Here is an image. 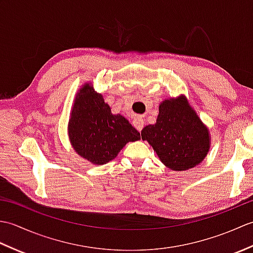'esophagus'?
I'll return each instance as SVG.
<instances>
[{"label":"esophagus","instance_id":"34e87169","mask_svg":"<svg viewBox=\"0 0 253 253\" xmlns=\"http://www.w3.org/2000/svg\"><path fill=\"white\" fill-rule=\"evenodd\" d=\"M132 124H133V126L136 127V129L139 131H141L143 126H144V123L142 121V118H140V117H136L135 120H133Z\"/></svg>","mask_w":253,"mask_h":253}]
</instances>
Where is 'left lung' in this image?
<instances>
[{"label": "left lung", "instance_id": "8db88e82", "mask_svg": "<svg viewBox=\"0 0 253 253\" xmlns=\"http://www.w3.org/2000/svg\"><path fill=\"white\" fill-rule=\"evenodd\" d=\"M141 138L151 144L162 163L178 171L202 162L210 148L208 128L185 96L163 101L157 123L144 127Z\"/></svg>", "mask_w": 253, "mask_h": 253}]
</instances>
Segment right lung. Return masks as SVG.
<instances>
[{"mask_svg": "<svg viewBox=\"0 0 253 253\" xmlns=\"http://www.w3.org/2000/svg\"><path fill=\"white\" fill-rule=\"evenodd\" d=\"M68 133L75 151L95 165L110 162L127 142L140 139L136 128L122 115H113L88 84L75 100Z\"/></svg>", "mask_w": 253, "mask_h": 253, "instance_id": "1", "label": "right lung"}]
</instances>
